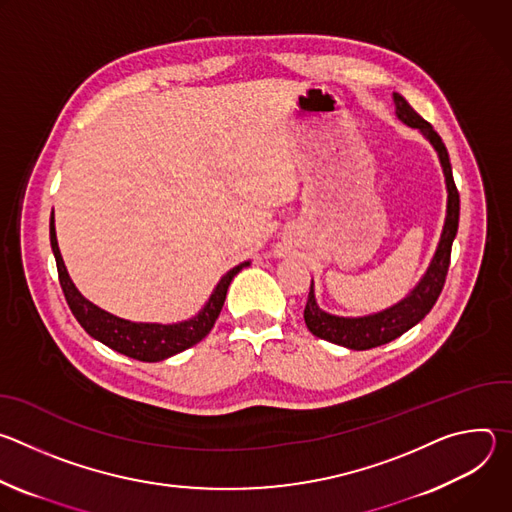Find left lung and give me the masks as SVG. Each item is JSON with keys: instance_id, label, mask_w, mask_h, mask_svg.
<instances>
[{"instance_id": "obj_1", "label": "left lung", "mask_w": 512, "mask_h": 512, "mask_svg": "<svg viewBox=\"0 0 512 512\" xmlns=\"http://www.w3.org/2000/svg\"><path fill=\"white\" fill-rule=\"evenodd\" d=\"M393 99L397 105V117L409 127L419 129L431 141L437 156H440L446 184H448V214H446V225H444L440 245H437L435 257L427 273L423 275L419 285L411 291V296H407L397 306L373 316H364V318H340V316L326 314L324 310L318 308L314 300V289L310 285L308 304L304 310V320L308 330L322 340H328L352 350H369V348L387 344L399 338L401 334H405L409 328H413L417 322H421L429 314V310L435 306L437 298H440L444 289L446 275L450 269L452 243L458 233V221H460V194L452 176L450 156L442 137L437 135V131L419 113L413 111V107L399 93H395Z\"/></svg>"}]
</instances>
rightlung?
I'll return each instance as SVG.
<instances>
[{"instance_id": "1", "label": "right lung", "mask_w": 512, "mask_h": 512, "mask_svg": "<svg viewBox=\"0 0 512 512\" xmlns=\"http://www.w3.org/2000/svg\"><path fill=\"white\" fill-rule=\"evenodd\" d=\"M50 245L54 251V259H56V269H58V281L62 287V294L66 298V304L79 320V324L99 342H103L105 346L131 356L135 360L141 362H158L164 360L168 356H174L194 344H198L214 326L218 314L223 310V304L227 300V289L233 281V277L249 263H241L237 267H233L221 281H218L216 289L212 291V296L208 300V304L204 306V310L194 316L188 322H180V324H137V322H129V320H121L101 308H97L95 304H91L89 300H85L79 289L75 287V283L70 281L64 261L60 257V249L56 243V233H54V216H50Z\"/></svg>"}]
</instances>
